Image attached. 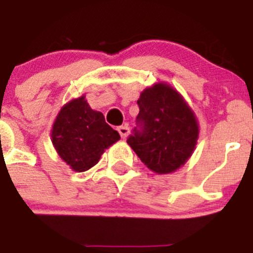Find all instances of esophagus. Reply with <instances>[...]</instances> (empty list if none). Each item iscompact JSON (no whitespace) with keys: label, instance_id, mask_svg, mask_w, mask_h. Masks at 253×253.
<instances>
[{"label":"esophagus","instance_id":"1","mask_svg":"<svg viewBox=\"0 0 253 253\" xmlns=\"http://www.w3.org/2000/svg\"><path fill=\"white\" fill-rule=\"evenodd\" d=\"M118 132H120V135H121L122 138H126L129 133V128L128 126H120L118 127Z\"/></svg>","mask_w":253,"mask_h":253}]
</instances>
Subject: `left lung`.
Wrapping results in <instances>:
<instances>
[{
	"mask_svg": "<svg viewBox=\"0 0 253 253\" xmlns=\"http://www.w3.org/2000/svg\"><path fill=\"white\" fill-rule=\"evenodd\" d=\"M137 104L140 112L127 143L152 171H175L190 158L197 143L194 113L166 84L143 90Z\"/></svg>",
	"mask_w": 253,
	"mask_h": 253,
	"instance_id": "left-lung-1",
	"label": "left lung"
}]
</instances>
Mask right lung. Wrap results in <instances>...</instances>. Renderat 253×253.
I'll return each mask as SVG.
<instances>
[{
    "instance_id": "obj_1",
    "label": "right lung",
    "mask_w": 253,
    "mask_h": 253,
    "mask_svg": "<svg viewBox=\"0 0 253 253\" xmlns=\"http://www.w3.org/2000/svg\"><path fill=\"white\" fill-rule=\"evenodd\" d=\"M51 138L60 158L81 172L98 163L104 150L120 140V135L106 124L101 112L93 111L81 97L61 108Z\"/></svg>"
}]
</instances>
